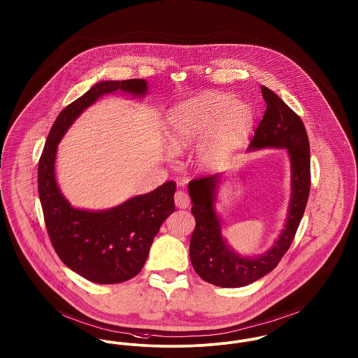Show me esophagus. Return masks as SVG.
I'll return each instance as SVG.
<instances>
[{
	"label": "esophagus",
	"instance_id": "1",
	"mask_svg": "<svg viewBox=\"0 0 358 358\" xmlns=\"http://www.w3.org/2000/svg\"><path fill=\"white\" fill-rule=\"evenodd\" d=\"M173 199H175V205L179 209H186V208L190 206V198H189V195L185 191H176L175 195H173Z\"/></svg>",
	"mask_w": 358,
	"mask_h": 358
}]
</instances>
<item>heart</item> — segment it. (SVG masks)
Instances as JSON below:
<instances>
[{"instance_id":"obj_1","label":"heart","mask_w":358,"mask_h":358,"mask_svg":"<svg viewBox=\"0 0 358 358\" xmlns=\"http://www.w3.org/2000/svg\"><path fill=\"white\" fill-rule=\"evenodd\" d=\"M254 114L232 95L205 91L190 97L168 113L166 136L171 160L175 153L199 141L195 152L198 166L215 169L229 162L248 138Z\"/></svg>"}]
</instances>
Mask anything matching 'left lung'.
I'll use <instances>...</instances> for the list:
<instances>
[{
  "label": "left lung",
  "instance_id": "1",
  "mask_svg": "<svg viewBox=\"0 0 358 358\" xmlns=\"http://www.w3.org/2000/svg\"><path fill=\"white\" fill-rule=\"evenodd\" d=\"M266 111L248 150L264 148L285 149L290 160V201L285 225L274 244L258 257L236 252L222 236L217 213V192L222 175L192 179L189 183L195 229L191 235L190 259L196 274L209 284L238 287L268 274L289 250L303 218L310 189V143L300 117L278 95L262 85Z\"/></svg>",
  "mask_w": 358,
  "mask_h": 358
}]
</instances>
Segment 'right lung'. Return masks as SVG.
Listing matches in <instances>:
<instances>
[{
	"label": "right lung",
	"mask_w": 358,
	"mask_h": 358,
	"mask_svg": "<svg viewBox=\"0 0 358 358\" xmlns=\"http://www.w3.org/2000/svg\"><path fill=\"white\" fill-rule=\"evenodd\" d=\"M117 91L141 97L148 92V83L143 78L100 81L65 107L48 133L38 167L39 199L51 244L62 262L95 284H120L136 277L162 224L175 210V182L104 210L74 208L58 187V143L84 110Z\"/></svg>",
	"instance_id": "right-lung-1"
}]
</instances>
